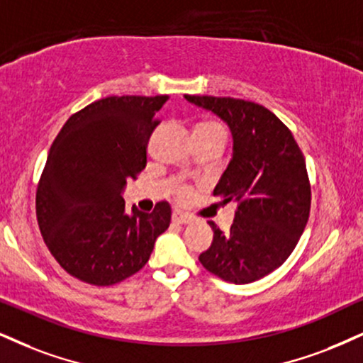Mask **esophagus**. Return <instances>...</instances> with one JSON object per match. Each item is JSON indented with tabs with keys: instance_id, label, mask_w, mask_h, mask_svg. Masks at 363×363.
Segmentation results:
<instances>
[{
	"instance_id": "34e87169",
	"label": "esophagus",
	"mask_w": 363,
	"mask_h": 363,
	"mask_svg": "<svg viewBox=\"0 0 363 363\" xmlns=\"http://www.w3.org/2000/svg\"><path fill=\"white\" fill-rule=\"evenodd\" d=\"M173 222L174 223H180V225H185V223H190L191 222V217L186 216V213H182V212H173Z\"/></svg>"
}]
</instances>
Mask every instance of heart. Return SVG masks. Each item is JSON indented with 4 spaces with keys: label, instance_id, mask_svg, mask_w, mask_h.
Segmentation results:
<instances>
[{
    "label": "heart",
    "instance_id": "obj_1",
    "mask_svg": "<svg viewBox=\"0 0 363 363\" xmlns=\"http://www.w3.org/2000/svg\"><path fill=\"white\" fill-rule=\"evenodd\" d=\"M199 126H205V128H222L220 124L218 123H213V121H208V123H200ZM196 126V128H199ZM223 129V128H222ZM174 195H177V199L180 200V202H185V200H189L190 199V195H191V189L189 185H178L177 186V190H174Z\"/></svg>",
    "mask_w": 363,
    "mask_h": 363
}]
</instances>
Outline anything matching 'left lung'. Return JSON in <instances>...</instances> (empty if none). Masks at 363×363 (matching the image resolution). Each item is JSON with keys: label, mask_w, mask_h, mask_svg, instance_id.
Masks as SVG:
<instances>
[{"label": "left lung", "mask_w": 363, "mask_h": 363, "mask_svg": "<svg viewBox=\"0 0 363 363\" xmlns=\"http://www.w3.org/2000/svg\"><path fill=\"white\" fill-rule=\"evenodd\" d=\"M229 124L234 155L213 195L235 203L229 232L210 220L212 245L200 254L208 272L247 284L283 264L305 230L311 185L301 147L267 107L234 97L185 96Z\"/></svg>", "instance_id": "obj_1"}]
</instances>
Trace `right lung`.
<instances>
[{
    "label": "right lung",
    "instance_id": "right-lung-1",
    "mask_svg": "<svg viewBox=\"0 0 363 363\" xmlns=\"http://www.w3.org/2000/svg\"><path fill=\"white\" fill-rule=\"evenodd\" d=\"M168 96H109L70 116L53 140L37 186L45 244L70 276L111 286L136 274L172 220L161 200L151 213L124 212L121 191L146 167L147 141Z\"/></svg>",
    "mask_w": 363,
    "mask_h": 363
}]
</instances>
